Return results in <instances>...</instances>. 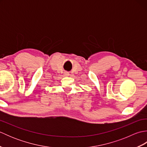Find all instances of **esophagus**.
Wrapping results in <instances>:
<instances>
[{"label": "esophagus", "mask_w": 147, "mask_h": 147, "mask_svg": "<svg viewBox=\"0 0 147 147\" xmlns=\"http://www.w3.org/2000/svg\"><path fill=\"white\" fill-rule=\"evenodd\" d=\"M69 75V73H67V72H65V73H64V76H67Z\"/></svg>", "instance_id": "obj_1"}]
</instances>
